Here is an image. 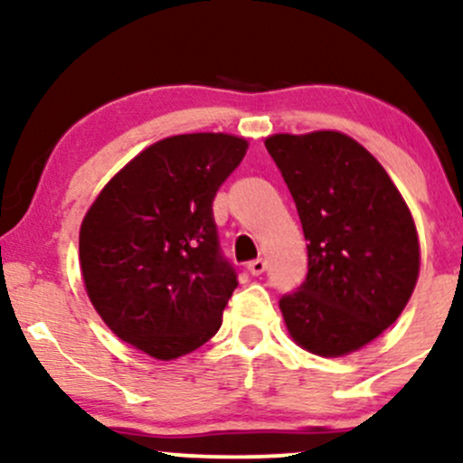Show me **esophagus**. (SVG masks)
<instances>
[{
  "label": "esophagus",
  "mask_w": 463,
  "mask_h": 463,
  "mask_svg": "<svg viewBox=\"0 0 463 463\" xmlns=\"http://www.w3.org/2000/svg\"><path fill=\"white\" fill-rule=\"evenodd\" d=\"M248 272L252 274V276L263 274L265 272V261H263V259H254V261H250L248 263Z\"/></svg>",
  "instance_id": "1"
}]
</instances>
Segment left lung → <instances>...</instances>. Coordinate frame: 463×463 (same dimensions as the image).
I'll list each match as a JSON object with an SVG mask.
<instances>
[{"label":"left lung","instance_id":"1","mask_svg":"<svg viewBox=\"0 0 463 463\" xmlns=\"http://www.w3.org/2000/svg\"><path fill=\"white\" fill-rule=\"evenodd\" d=\"M305 232L309 272L279 302L289 337L317 357H346L398 320L416 289L420 241L383 165L337 130L272 135Z\"/></svg>","mask_w":463,"mask_h":463}]
</instances>
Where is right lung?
<instances>
[{
    "instance_id": "obj_1",
    "label": "right lung",
    "mask_w": 463,
    "mask_h": 463,
    "mask_svg": "<svg viewBox=\"0 0 463 463\" xmlns=\"http://www.w3.org/2000/svg\"><path fill=\"white\" fill-rule=\"evenodd\" d=\"M248 152L243 137L191 132L137 154L89 206L80 272L106 326L158 361L222 326L237 276L220 254L213 200Z\"/></svg>"
}]
</instances>
